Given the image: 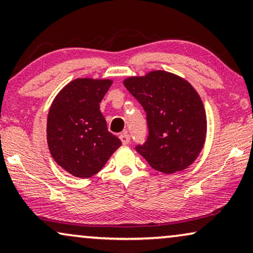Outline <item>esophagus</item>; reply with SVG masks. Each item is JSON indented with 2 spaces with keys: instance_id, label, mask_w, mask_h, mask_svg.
Wrapping results in <instances>:
<instances>
[{
  "instance_id": "obj_1",
  "label": "esophagus",
  "mask_w": 253,
  "mask_h": 253,
  "mask_svg": "<svg viewBox=\"0 0 253 253\" xmlns=\"http://www.w3.org/2000/svg\"><path fill=\"white\" fill-rule=\"evenodd\" d=\"M120 140H122V142H123V144H128L130 142V136L129 135H128L127 133H123V134H120Z\"/></svg>"
}]
</instances>
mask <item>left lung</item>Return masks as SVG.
Listing matches in <instances>:
<instances>
[{
	"label": "left lung",
	"mask_w": 253,
	"mask_h": 253,
	"mask_svg": "<svg viewBox=\"0 0 253 253\" xmlns=\"http://www.w3.org/2000/svg\"><path fill=\"white\" fill-rule=\"evenodd\" d=\"M124 86L147 113L149 135L135 150L159 172L169 174L190 166L206 136L204 105L194 87L165 71L130 77Z\"/></svg>",
	"instance_id": "obj_1"
}]
</instances>
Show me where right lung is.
Instances as JSON below:
<instances>
[{"label": "right lung", "instance_id": "add662e5", "mask_svg": "<svg viewBox=\"0 0 253 253\" xmlns=\"http://www.w3.org/2000/svg\"><path fill=\"white\" fill-rule=\"evenodd\" d=\"M111 80L76 79L56 96L48 113L47 141L55 162L74 176L98 173L122 141L110 133L99 103Z\"/></svg>", "mask_w": 253, "mask_h": 253}]
</instances>
